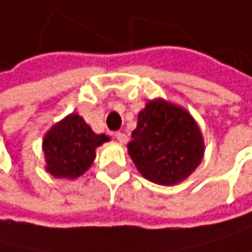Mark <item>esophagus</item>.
Returning a JSON list of instances; mask_svg holds the SVG:
<instances>
[{"label": "esophagus", "instance_id": "obj_1", "mask_svg": "<svg viewBox=\"0 0 252 252\" xmlns=\"http://www.w3.org/2000/svg\"><path fill=\"white\" fill-rule=\"evenodd\" d=\"M114 136H116V139H118L121 144H125V142H127V134H125V133H122V131H118V133H116L114 134Z\"/></svg>", "mask_w": 252, "mask_h": 252}]
</instances>
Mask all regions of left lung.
I'll list each match as a JSON object with an SVG mask.
<instances>
[{
    "label": "left lung",
    "mask_w": 252,
    "mask_h": 252,
    "mask_svg": "<svg viewBox=\"0 0 252 252\" xmlns=\"http://www.w3.org/2000/svg\"><path fill=\"white\" fill-rule=\"evenodd\" d=\"M127 147L142 177L161 186L184 181L204 155L198 124L184 108L162 99L150 100L139 111Z\"/></svg>",
    "instance_id": "1"
}]
</instances>
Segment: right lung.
I'll use <instances>...</instances> for the list:
<instances>
[{
    "label": "right lung",
    "instance_id": "add662e5",
    "mask_svg": "<svg viewBox=\"0 0 252 252\" xmlns=\"http://www.w3.org/2000/svg\"><path fill=\"white\" fill-rule=\"evenodd\" d=\"M108 139L107 134H95L82 116L72 113L44 134L46 170L55 178H77L90 169L95 149Z\"/></svg>",
    "mask_w": 252,
    "mask_h": 252
}]
</instances>
